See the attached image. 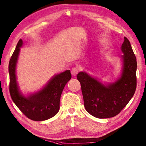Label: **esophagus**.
<instances>
[{"mask_svg":"<svg viewBox=\"0 0 146 146\" xmlns=\"http://www.w3.org/2000/svg\"><path fill=\"white\" fill-rule=\"evenodd\" d=\"M79 69L77 68V67H73L72 69H71V75H72L73 77H75L76 75H77V73H79Z\"/></svg>","mask_w":146,"mask_h":146,"instance_id":"esophagus-1","label":"esophagus"}]
</instances>
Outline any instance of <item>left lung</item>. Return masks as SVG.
Returning <instances> with one entry per match:
<instances>
[{"mask_svg":"<svg viewBox=\"0 0 146 146\" xmlns=\"http://www.w3.org/2000/svg\"><path fill=\"white\" fill-rule=\"evenodd\" d=\"M121 56L123 70L121 77L113 83L104 85L88 74L81 71L77 79L81 86L84 108L87 112L99 119L116 116L127 105L136 88V58L130 41L124 37Z\"/></svg>","mask_w":146,"mask_h":146,"instance_id":"1","label":"left lung"}]
</instances>
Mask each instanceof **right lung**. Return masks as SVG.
Segmentation results:
<instances>
[{
  "label": "right lung",
  "instance_id": "obj_1",
  "mask_svg": "<svg viewBox=\"0 0 146 146\" xmlns=\"http://www.w3.org/2000/svg\"><path fill=\"white\" fill-rule=\"evenodd\" d=\"M22 45L23 40L19 39L8 66L11 98L27 118L35 121L47 120L59 111L61 94L67 82L71 79V72L66 70L58 74L50 80L42 90L24 96L19 92L16 75V64Z\"/></svg>",
  "mask_w": 146,
  "mask_h": 146
}]
</instances>
